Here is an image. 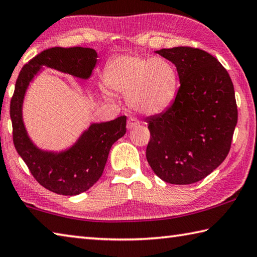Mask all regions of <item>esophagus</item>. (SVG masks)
Returning <instances> with one entry per match:
<instances>
[{"mask_svg": "<svg viewBox=\"0 0 257 257\" xmlns=\"http://www.w3.org/2000/svg\"><path fill=\"white\" fill-rule=\"evenodd\" d=\"M138 126H140V121H139V119H137L136 117H131V118L127 119V128L132 130L138 127Z\"/></svg>", "mask_w": 257, "mask_h": 257, "instance_id": "obj_1", "label": "esophagus"}]
</instances>
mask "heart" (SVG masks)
Returning a JSON list of instances; mask_svg holds the SVG:
<instances>
[{
    "instance_id": "obj_1",
    "label": "heart",
    "mask_w": 257,
    "mask_h": 257,
    "mask_svg": "<svg viewBox=\"0 0 257 257\" xmlns=\"http://www.w3.org/2000/svg\"><path fill=\"white\" fill-rule=\"evenodd\" d=\"M105 82L114 91L127 94L133 109L152 116L173 103L178 75L173 63L164 57L120 55L107 65Z\"/></svg>"
}]
</instances>
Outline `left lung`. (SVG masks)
Listing matches in <instances>:
<instances>
[{"mask_svg": "<svg viewBox=\"0 0 257 257\" xmlns=\"http://www.w3.org/2000/svg\"><path fill=\"white\" fill-rule=\"evenodd\" d=\"M155 53L175 64L181 87L167 109L147 119L151 133L147 160L166 183H196L219 167L230 150L238 119L233 84L221 63L202 49Z\"/></svg>", "mask_w": 257, "mask_h": 257, "instance_id": "left-lung-1", "label": "left lung"}]
</instances>
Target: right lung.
Masks as SVG:
<instances>
[{
	"label": "right lung",
	"mask_w": 257,
	"mask_h": 257,
	"mask_svg": "<svg viewBox=\"0 0 257 257\" xmlns=\"http://www.w3.org/2000/svg\"><path fill=\"white\" fill-rule=\"evenodd\" d=\"M92 48L54 47L38 54L22 67L11 99L13 143L40 185L61 195H78L101 177L112 145L126 133V116L108 121H91L75 142L62 150L39 148L24 120V102L30 83L44 67L81 80L91 76L98 62Z\"/></svg>",
	"instance_id": "add662e5"
}]
</instances>
